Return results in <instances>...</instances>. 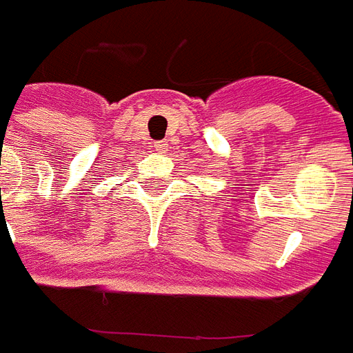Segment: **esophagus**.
I'll return each instance as SVG.
<instances>
[{
  "label": "esophagus",
  "instance_id": "1",
  "mask_svg": "<svg viewBox=\"0 0 353 353\" xmlns=\"http://www.w3.org/2000/svg\"><path fill=\"white\" fill-rule=\"evenodd\" d=\"M154 151H159V153H164L166 149H168V143L166 141H153Z\"/></svg>",
  "mask_w": 353,
  "mask_h": 353
}]
</instances>
